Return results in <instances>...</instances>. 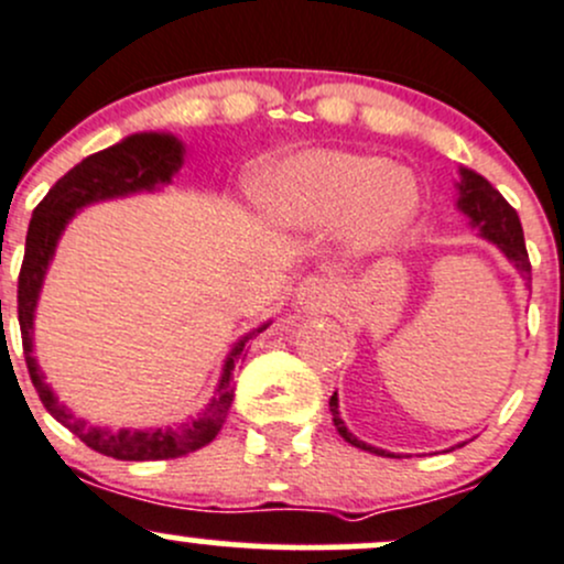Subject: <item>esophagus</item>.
Returning <instances> with one entry per match:
<instances>
[{
    "mask_svg": "<svg viewBox=\"0 0 564 564\" xmlns=\"http://www.w3.org/2000/svg\"><path fill=\"white\" fill-rule=\"evenodd\" d=\"M335 294H337L335 283L318 275L305 278V281L294 289V300H297V305L305 307V311H324V307L332 305Z\"/></svg>",
    "mask_w": 564,
    "mask_h": 564,
    "instance_id": "1",
    "label": "esophagus"
}]
</instances>
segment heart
I'll list each match as a JSON object with an SVG mask.
<instances>
[{"mask_svg":"<svg viewBox=\"0 0 564 564\" xmlns=\"http://www.w3.org/2000/svg\"><path fill=\"white\" fill-rule=\"evenodd\" d=\"M253 199L270 224L292 232L346 229L361 253L394 246L422 213V186L383 156L313 148L270 159L253 175Z\"/></svg>","mask_w":564,"mask_h":564,"instance_id":"heart-1","label":"heart"}]
</instances>
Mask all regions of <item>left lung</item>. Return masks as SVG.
Returning a JSON list of instances; mask_svg holds the SVG:
<instances>
[{
  "label": "left lung",
  "instance_id": "8db88e82",
  "mask_svg": "<svg viewBox=\"0 0 564 564\" xmlns=\"http://www.w3.org/2000/svg\"><path fill=\"white\" fill-rule=\"evenodd\" d=\"M454 188H456V210L467 218V227L476 229L481 240L491 242V246L508 259V262L517 267L521 281H524V286L530 289L532 267L524 248V229H521L519 213L513 210V207L506 203V197H502V194L497 192L484 175H478L476 170L459 167V177L454 181ZM329 411H332V422H335L343 441L361 448V452H370L378 456H394V459H400V454H391L387 448L370 446V443L359 441V437L348 430L340 416L337 391L329 397Z\"/></svg>",
  "mask_w": 564,
  "mask_h": 564
}]
</instances>
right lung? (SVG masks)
Masks as SVG:
<instances>
[{
	"label": "right lung",
	"mask_w": 564,
	"mask_h": 564,
	"mask_svg": "<svg viewBox=\"0 0 564 564\" xmlns=\"http://www.w3.org/2000/svg\"><path fill=\"white\" fill-rule=\"evenodd\" d=\"M183 159H186V145L173 132L129 134V138L118 140L116 145L86 156L67 175L58 177L51 186V192L45 194L43 203L34 207L32 221H29L26 251H23L21 275H18V324H21L23 357H26L29 378H32L45 411L58 424L67 426L73 435H78L88 448L112 456V459H175V456L192 454L207 446L224 426L229 405H232V372L237 361L246 359L242 348H246V343L253 335H259V332L272 324L264 322L257 329L237 337L227 357H224L216 389H213L207 405L197 416L186 419L181 424L142 426V430H132V426L112 430V426L91 424L86 419L75 416L73 408L64 405L53 394L51 383L45 381L43 367L34 357V313H37L40 292H43L45 275L51 270L53 257H56L64 229L69 227V221L78 216L83 207L110 203V199L138 197V194L164 192V186H170L173 177L181 173Z\"/></svg>",
	"instance_id": "obj_1"
}]
</instances>
